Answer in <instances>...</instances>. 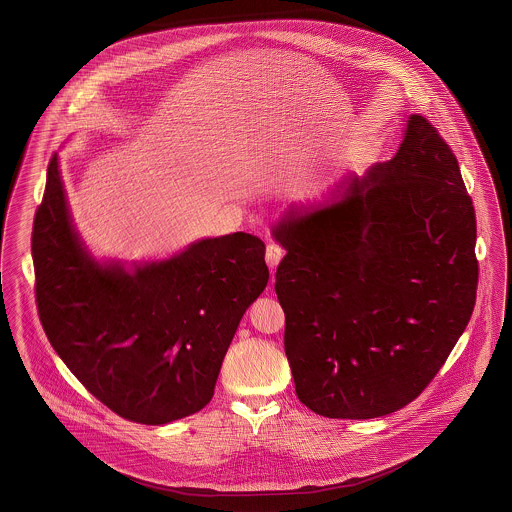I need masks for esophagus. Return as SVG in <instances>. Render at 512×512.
<instances>
[{"label":"esophagus","instance_id":"obj_1","mask_svg":"<svg viewBox=\"0 0 512 512\" xmlns=\"http://www.w3.org/2000/svg\"><path fill=\"white\" fill-rule=\"evenodd\" d=\"M283 255H285V250L279 246V244H268L266 246V264L274 270L275 266L279 264V261L283 259Z\"/></svg>","mask_w":512,"mask_h":512}]
</instances>
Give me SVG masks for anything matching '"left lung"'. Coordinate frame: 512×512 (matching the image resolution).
<instances>
[{"label": "left lung", "instance_id": "8db88e82", "mask_svg": "<svg viewBox=\"0 0 512 512\" xmlns=\"http://www.w3.org/2000/svg\"><path fill=\"white\" fill-rule=\"evenodd\" d=\"M275 227L285 353L303 405L368 420L418 398L474 312V203L437 127L412 114L394 159Z\"/></svg>", "mask_w": 512, "mask_h": 512}]
</instances>
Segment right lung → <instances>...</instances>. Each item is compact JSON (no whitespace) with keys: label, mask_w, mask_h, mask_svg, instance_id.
<instances>
[{"label":"right lung","mask_w":512,"mask_h":512,"mask_svg":"<svg viewBox=\"0 0 512 512\" xmlns=\"http://www.w3.org/2000/svg\"><path fill=\"white\" fill-rule=\"evenodd\" d=\"M38 316L81 385L129 422L163 425L201 411L246 309L268 283L264 242L205 238L125 272L83 250L57 153L31 233Z\"/></svg>","instance_id":"right-lung-1"}]
</instances>
